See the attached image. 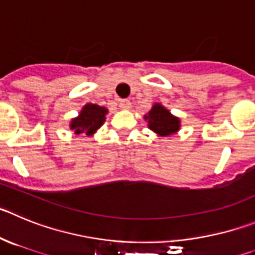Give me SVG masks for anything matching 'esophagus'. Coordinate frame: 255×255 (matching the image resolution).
I'll list each match as a JSON object with an SVG mask.
<instances>
[{"label":"esophagus","instance_id":"esophagus-1","mask_svg":"<svg viewBox=\"0 0 255 255\" xmlns=\"http://www.w3.org/2000/svg\"><path fill=\"white\" fill-rule=\"evenodd\" d=\"M119 107H121V109H129L130 108V102L127 99H123L119 102Z\"/></svg>","mask_w":255,"mask_h":255}]
</instances>
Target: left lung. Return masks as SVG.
Returning a JSON list of instances; mask_svg holds the SVG:
<instances>
[{"label": "left lung", "mask_w": 255, "mask_h": 255, "mask_svg": "<svg viewBox=\"0 0 255 255\" xmlns=\"http://www.w3.org/2000/svg\"><path fill=\"white\" fill-rule=\"evenodd\" d=\"M143 119L148 128L159 137H171L180 130V119L173 116L161 103H155Z\"/></svg>", "instance_id": "left-lung-1"}]
</instances>
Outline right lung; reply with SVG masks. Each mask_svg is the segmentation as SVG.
Listing matches in <instances>:
<instances>
[{
  "label": "right lung",
  "mask_w": 255,
  "mask_h": 255,
  "mask_svg": "<svg viewBox=\"0 0 255 255\" xmlns=\"http://www.w3.org/2000/svg\"><path fill=\"white\" fill-rule=\"evenodd\" d=\"M108 109L105 107L88 103L82 107L79 116L71 119L70 129L75 136L91 137L96 133L107 119Z\"/></svg>",
  "instance_id": "1"
}]
</instances>
